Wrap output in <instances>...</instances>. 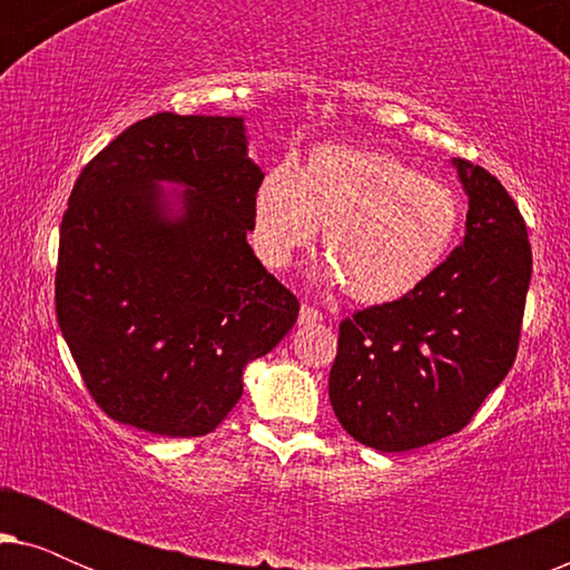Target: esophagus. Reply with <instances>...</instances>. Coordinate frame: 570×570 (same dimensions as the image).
<instances>
[{
  "label": "esophagus",
  "mask_w": 570,
  "mask_h": 570,
  "mask_svg": "<svg viewBox=\"0 0 570 570\" xmlns=\"http://www.w3.org/2000/svg\"><path fill=\"white\" fill-rule=\"evenodd\" d=\"M322 311L318 308H314V306H301V316H298V324H303V326H314V324H318L322 322Z\"/></svg>",
  "instance_id": "34e87169"
}]
</instances>
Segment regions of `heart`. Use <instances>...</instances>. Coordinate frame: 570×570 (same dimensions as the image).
I'll list each match as a JSON object with an SVG mask.
<instances>
[{"label":"heart","mask_w":570,"mask_h":570,"mask_svg":"<svg viewBox=\"0 0 570 570\" xmlns=\"http://www.w3.org/2000/svg\"><path fill=\"white\" fill-rule=\"evenodd\" d=\"M464 202L454 186L425 178L392 153L324 145L301 176L264 174L254 194V236L269 267H285L324 228L318 277L345 285L363 306H384L423 287L449 259Z\"/></svg>","instance_id":"b5f03b06"}]
</instances>
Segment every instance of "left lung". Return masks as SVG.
<instances>
[{
  "label": "left lung",
  "instance_id": "left-lung-1",
  "mask_svg": "<svg viewBox=\"0 0 570 570\" xmlns=\"http://www.w3.org/2000/svg\"><path fill=\"white\" fill-rule=\"evenodd\" d=\"M451 166L470 202L462 244L407 298L340 324L332 410L376 451L459 433L517 357L532 277L524 217L485 168L462 158Z\"/></svg>",
  "mask_w": 570,
  "mask_h": 570
}]
</instances>
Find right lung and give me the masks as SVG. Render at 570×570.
I'll use <instances>...</instances> for the list:
<instances>
[{"label": "right lung", "mask_w": 570, "mask_h": 570, "mask_svg": "<svg viewBox=\"0 0 570 570\" xmlns=\"http://www.w3.org/2000/svg\"><path fill=\"white\" fill-rule=\"evenodd\" d=\"M262 168L240 116L155 114L82 168L61 220L57 318L108 417L191 439L298 318L248 246ZM178 183L184 193H166Z\"/></svg>", "instance_id": "add662e5"}]
</instances>
